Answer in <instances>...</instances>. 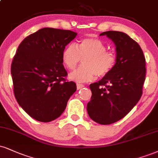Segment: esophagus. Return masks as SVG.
Here are the masks:
<instances>
[{"instance_id": "esophagus-1", "label": "esophagus", "mask_w": 158, "mask_h": 158, "mask_svg": "<svg viewBox=\"0 0 158 158\" xmlns=\"http://www.w3.org/2000/svg\"><path fill=\"white\" fill-rule=\"evenodd\" d=\"M85 85H82V84H79V83H77V90H80V89L82 88V87H84Z\"/></svg>"}]
</instances>
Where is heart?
<instances>
[{"label":"heart","mask_w":158,"mask_h":158,"mask_svg":"<svg viewBox=\"0 0 158 158\" xmlns=\"http://www.w3.org/2000/svg\"><path fill=\"white\" fill-rule=\"evenodd\" d=\"M62 62L68 69L73 70L83 59V65L69 74L72 81L79 83L94 80L97 77H104L113 70L116 56L107 51V45L98 38L87 37L77 44L68 45L62 51Z\"/></svg>","instance_id":"obj_1"}]
</instances>
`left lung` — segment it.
<instances>
[{"mask_svg":"<svg viewBox=\"0 0 158 158\" xmlns=\"http://www.w3.org/2000/svg\"><path fill=\"white\" fill-rule=\"evenodd\" d=\"M113 42L116 62L111 71L90 85L92 96L87 110L92 120L100 124L116 122L136 105L142 95L146 77V60L138 43L121 31L100 34Z\"/></svg>","mask_w":158,"mask_h":158,"instance_id":"8db88e82","label":"left lung"}]
</instances>
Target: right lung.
Wrapping results in <instances>:
<instances>
[{"label": "right lung", "instance_id": "1", "mask_svg": "<svg viewBox=\"0 0 158 158\" xmlns=\"http://www.w3.org/2000/svg\"><path fill=\"white\" fill-rule=\"evenodd\" d=\"M77 33L43 28L19 45L11 66L14 93L19 105L31 118L49 122L62 115L77 90L67 81L62 51Z\"/></svg>", "mask_w": 158, "mask_h": 158}]
</instances>
